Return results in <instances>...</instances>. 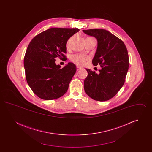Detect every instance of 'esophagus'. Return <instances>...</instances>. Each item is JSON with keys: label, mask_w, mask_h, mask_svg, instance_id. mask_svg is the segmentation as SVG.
<instances>
[{"label": "esophagus", "mask_w": 152, "mask_h": 152, "mask_svg": "<svg viewBox=\"0 0 152 152\" xmlns=\"http://www.w3.org/2000/svg\"><path fill=\"white\" fill-rule=\"evenodd\" d=\"M76 69H77V71H79L80 69H82V68L80 67L79 66H76Z\"/></svg>", "instance_id": "esophagus-1"}]
</instances>
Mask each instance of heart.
<instances>
[{
  "label": "heart",
  "instance_id": "1",
  "mask_svg": "<svg viewBox=\"0 0 152 152\" xmlns=\"http://www.w3.org/2000/svg\"><path fill=\"white\" fill-rule=\"evenodd\" d=\"M69 43H70V40H68L67 43H66V47H69ZM87 60H88L87 58L84 57L83 55H80V54L74 55L71 57V61H72L73 63L76 64V65H85L87 63Z\"/></svg>",
  "mask_w": 152,
  "mask_h": 152
}]
</instances>
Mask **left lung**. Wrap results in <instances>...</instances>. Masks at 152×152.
<instances>
[{
  "label": "left lung",
  "mask_w": 152,
  "mask_h": 152,
  "mask_svg": "<svg viewBox=\"0 0 152 152\" xmlns=\"http://www.w3.org/2000/svg\"><path fill=\"white\" fill-rule=\"evenodd\" d=\"M97 40V48L92 60L94 65L101 67L99 74L89 69L84 80V90L94 100H109L116 95L124 84L129 66L126 47L123 41L104 29L83 30Z\"/></svg>",
  "instance_id": "1"
}]
</instances>
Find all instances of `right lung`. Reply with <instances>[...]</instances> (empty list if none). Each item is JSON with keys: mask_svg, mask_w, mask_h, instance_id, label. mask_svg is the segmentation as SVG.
<instances>
[{"mask_svg": "<svg viewBox=\"0 0 152 152\" xmlns=\"http://www.w3.org/2000/svg\"><path fill=\"white\" fill-rule=\"evenodd\" d=\"M78 28H51L36 35L29 43L24 58L26 77L33 92L39 98L51 100L66 92L76 72L68 63L63 68L55 64V58H66V44Z\"/></svg>", "mask_w": 152, "mask_h": 152, "instance_id": "obj_1", "label": "right lung"}]
</instances>
